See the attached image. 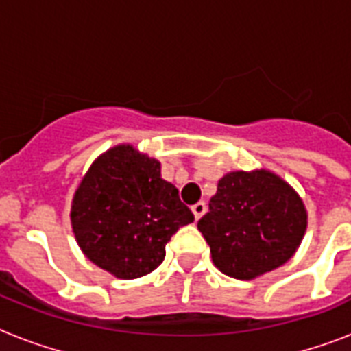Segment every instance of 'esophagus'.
Returning <instances> with one entry per match:
<instances>
[{
  "label": "esophagus",
  "instance_id": "1",
  "mask_svg": "<svg viewBox=\"0 0 351 351\" xmlns=\"http://www.w3.org/2000/svg\"><path fill=\"white\" fill-rule=\"evenodd\" d=\"M191 209H193V213H195V219L198 220L204 213H206L208 206H206V202H202V200H200V202H197L195 206H191Z\"/></svg>",
  "mask_w": 351,
  "mask_h": 351
}]
</instances>
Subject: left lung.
I'll return each instance as SVG.
<instances>
[{
	"label": "left lung",
	"instance_id": "obj_1",
	"mask_svg": "<svg viewBox=\"0 0 351 351\" xmlns=\"http://www.w3.org/2000/svg\"><path fill=\"white\" fill-rule=\"evenodd\" d=\"M304 204L269 171H234L219 180L198 230L211 247L215 266L250 280L288 262L304 237Z\"/></svg>",
	"mask_w": 351,
	"mask_h": 351
}]
</instances>
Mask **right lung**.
I'll list each match as a JSON object with an SVG mask.
<instances>
[{
	"label": "right lung",
	"mask_w": 351,
	"mask_h": 351,
	"mask_svg": "<svg viewBox=\"0 0 351 351\" xmlns=\"http://www.w3.org/2000/svg\"><path fill=\"white\" fill-rule=\"evenodd\" d=\"M73 231L89 261L118 278H138L162 264L165 244L191 209L160 176V162L118 145L90 165L73 200Z\"/></svg>",
	"instance_id": "right-lung-1"
}]
</instances>
